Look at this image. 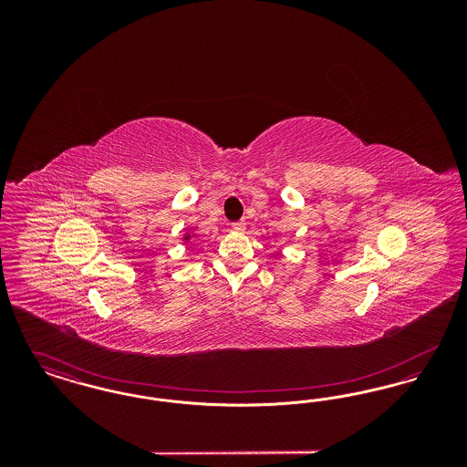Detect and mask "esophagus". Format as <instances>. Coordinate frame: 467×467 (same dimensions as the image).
<instances>
[{
	"label": "esophagus",
	"instance_id": "34e87169",
	"mask_svg": "<svg viewBox=\"0 0 467 467\" xmlns=\"http://www.w3.org/2000/svg\"><path fill=\"white\" fill-rule=\"evenodd\" d=\"M244 227H246L244 221H238V223H233V229H234V231H240V233H244Z\"/></svg>",
	"mask_w": 467,
	"mask_h": 467
}]
</instances>
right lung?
Instances as JSON below:
<instances>
[{
  "label": "right lung",
  "instance_id": "obj_1",
  "mask_svg": "<svg viewBox=\"0 0 467 467\" xmlns=\"http://www.w3.org/2000/svg\"><path fill=\"white\" fill-rule=\"evenodd\" d=\"M189 238H191V236H189V234H187V236H185V240H189Z\"/></svg>",
  "mask_w": 467,
  "mask_h": 467
}]
</instances>
